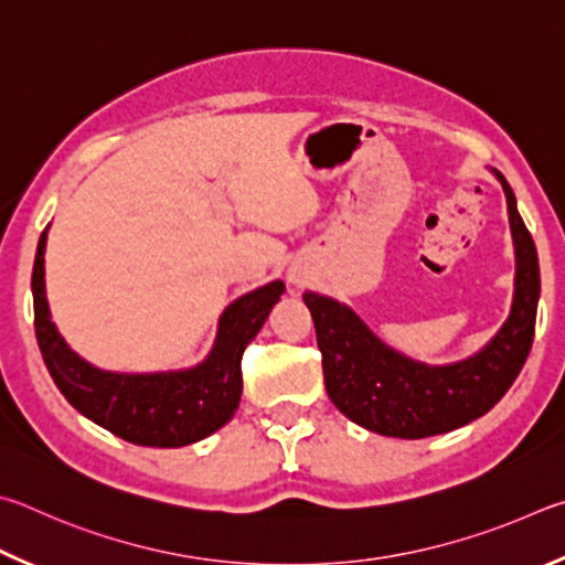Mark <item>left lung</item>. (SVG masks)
<instances>
[{
    "instance_id": "obj_1",
    "label": "left lung",
    "mask_w": 565,
    "mask_h": 565,
    "mask_svg": "<svg viewBox=\"0 0 565 565\" xmlns=\"http://www.w3.org/2000/svg\"><path fill=\"white\" fill-rule=\"evenodd\" d=\"M516 245V295L507 324L473 358L427 367L402 358L364 328L350 308L305 292L322 352L324 390L344 417L360 427L397 439H424L479 419L509 392L526 362L541 292L539 255L516 198L501 173Z\"/></svg>"
}]
</instances>
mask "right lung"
Instances as JSON below:
<instances>
[{"label": "right lung", "instance_id": "obj_1", "mask_svg": "<svg viewBox=\"0 0 565 565\" xmlns=\"http://www.w3.org/2000/svg\"><path fill=\"white\" fill-rule=\"evenodd\" d=\"M44 245L46 231L39 237L32 273L36 342L54 384L74 409L138 447H185L231 422L243 394V352L285 292L280 280L227 305L215 348L198 367L118 374L92 367L56 332L44 295Z\"/></svg>", "mask_w": 565, "mask_h": 565}]
</instances>
